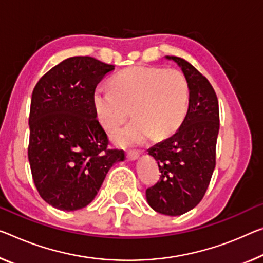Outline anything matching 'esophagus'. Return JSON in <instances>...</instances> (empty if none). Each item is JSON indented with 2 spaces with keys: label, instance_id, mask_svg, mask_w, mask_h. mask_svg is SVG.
I'll use <instances>...</instances> for the list:
<instances>
[{
  "label": "esophagus",
  "instance_id": "esophagus-1",
  "mask_svg": "<svg viewBox=\"0 0 263 263\" xmlns=\"http://www.w3.org/2000/svg\"><path fill=\"white\" fill-rule=\"evenodd\" d=\"M139 156H140V153H137V152H134V151L127 152V159L129 161H135L139 159Z\"/></svg>",
  "mask_w": 263,
  "mask_h": 263
}]
</instances>
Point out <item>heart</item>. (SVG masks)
Listing matches in <instances>:
<instances>
[{
  "instance_id": "heart-1",
  "label": "heart",
  "mask_w": 263,
  "mask_h": 263,
  "mask_svg": "<svg viewBox=\"0 0 263 263\" xmlns=\"http://www.w3.org/2000/svg\"><path fill=\"white\" fill-rule=\"evenodd\" d=\"M110 88H98L92 94V106L108 130L122 124L132 110L134 119L111 135L122 147L142 144L153 135L156 140L167 139L187 115L189 83L177 69L133 66L116 74Z\"/></svg>"
}]
</instances>
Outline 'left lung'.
<instances>
[{"label":"left lung","instance_id":"1","mask_svg":"<svg viewBox=\"0 0 263 263\" xmlns=\"http://www.w3.org/2000/svg\"><path fill=\"white\" fill-rule=\"evenodd\" d=\"M182 69L189 83V106L175 134L149 149L161 172L160 180L145 191L155 212L182 215L203 199L216 164L220 129L219 101L201 72L184 59L167 56Z\"/></svg>","mask_w":263,"mask_h":263}]
</instances>
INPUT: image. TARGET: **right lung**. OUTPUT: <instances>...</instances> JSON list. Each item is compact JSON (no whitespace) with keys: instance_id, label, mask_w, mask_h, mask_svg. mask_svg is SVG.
Here are the masks:
<instances>
[{"instance_id":"right-lung-1","label":"right lung","mask_w":263,"mask_h":263,"mask_svg":"<svg viewBox=\"0 0 263 263\" xmlns=\"http://www.w3.org/2000/svg\"><path fill=\"white\" fill-rule=\"evenodd\" d=\"M111 64L74 56L46 72L33 90L29 114L31 175L40 196L60 211H78L94 200L110 167L124 152L108 148L92 94Z\"/></svg>"}]
</instances>
